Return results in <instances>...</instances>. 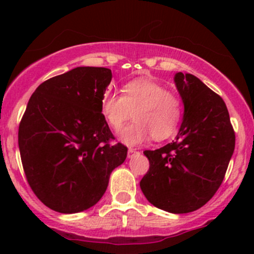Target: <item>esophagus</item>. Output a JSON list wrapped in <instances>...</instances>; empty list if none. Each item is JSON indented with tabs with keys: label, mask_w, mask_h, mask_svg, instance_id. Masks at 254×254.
<instances>
[{
	"label": "esophagus",
	"mask_w": 254,
	"mask_h": 254,
	"mask_svg": "<svg viewBox=\"0 0 254 254\" xmlns=\"http://www.w3.org/2000/svg\"><path fill=\"white\" fill-rule=\"evenodd\" d=\"M135 154H138V150L133 149V148H130V149L127 150V157H132Z\"/></svg>",
	"instance_id": "obj_1"
}]
</instances>
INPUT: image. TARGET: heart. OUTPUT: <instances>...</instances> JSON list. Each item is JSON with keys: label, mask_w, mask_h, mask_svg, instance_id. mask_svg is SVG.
Listing matches in <instances>:
<instances>
[{"label": "heart", "mask_w": 254, "mask_h": 254, "mask_svg": "<svg viewBox=\"0 0 254 254\" xmlns=\"http://www.w3.org/2000/svg\"><path fill=\"white\" fill-rule=\"evenodd\" d=\"M100 110L115 131H121L132 116L135 121L121 132L127 145L142 143L151 136L164 141L176 132L183 118V103L176 93L148 78L131 80L123 86V95L106 92Z\"/></svg>", "instance_id": "b5f03b06"}]
</instances>
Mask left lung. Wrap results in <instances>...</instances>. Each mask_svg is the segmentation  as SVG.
I'll use <instances>...</instances> for the list:
<instances>
[{
    "label": "left lung",
    "instance_id": "obj_1",
    "mask_svg": "<svg viewBox=\"0 0 254 254\" xmlns=\"http://www.w3.org/2000/svg\"><path fill=\"white\" fill-rule=\"evenodd\" d=\"M182 95L184 119L177 139L144 150L149 170L139 182L156 208L186 214L202 208L223 182L235 147V132L220 95L194 75L174 77Z\"/></svg>",
    "mask_w": 254,
    "mask_h": 254
}]
</instances>
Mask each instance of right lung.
Masks as SVG:
<instances>
[{
	"instance_id": "add662e5",
	"label": "right lung",
	"mask_w": 254,
	"mask_h": 254,
	"mask_svg": "<svg viewBox=\"0 0 254 254\" xmlns=\"http://www.w3.org/2000/svg\"><path fill=\"white\" fill-rule=\"evenodd\" d=\"M111 78L107 68L77 66L44 81L28 100L20 156L32 191L52 210L74 214L97 204L127 157L100 110Z\"/></svg>"
}]
</instances>
